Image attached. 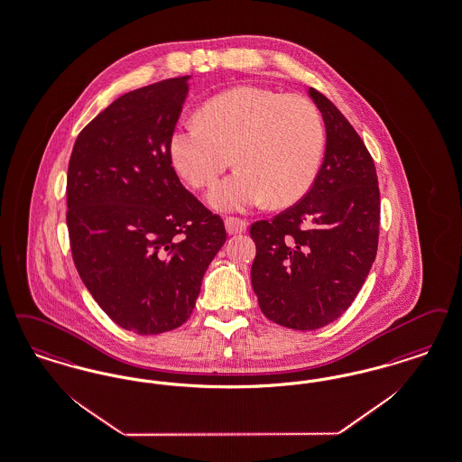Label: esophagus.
Returning a JSON list of instances; mask_svg holds the SVG:
<instances>
[{
  "label": "esophagus",
  "mask_w": 462,
  "mask_h": 462,
  "mask_svg": "<svg viewBox=\"0 0 462 462\" xmlns=\"http://www.w3.org/2000/svg\"><path fill=\"white\" fill-rule=\"evenodd\" d=\"M247 225L249 223L245 220H240V218H234V217H226L225 218V228L230 236H236V234H242L247 230Z\"/></svg>",
  "instance_id": "34e87169"
}]
</instances>
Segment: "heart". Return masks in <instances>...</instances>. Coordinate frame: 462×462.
Wrapping results in <instances>:
<instances>
[{"instance_id": "1", "label": "heart", "mask_w": 462, "mask_h": 462, "mask_svg": "<svg viewBox=\"0 0 462 462\" xmlns=\"http://www.w3.org/2000/svg\"><path fill=\"white\" fill-rule=\"evenodd\" d=\"M323 149V120L308 97L254 86L215 96L170 135L171 163L194 189L213 184L236 154L239 170L208 194L220 211L296 204L313 185Z\"/></svg>"}]
</instances>
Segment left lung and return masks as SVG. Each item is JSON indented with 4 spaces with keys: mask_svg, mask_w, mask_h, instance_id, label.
I'll list each match as a JSON object with an SVG mask.
<instances>
[{
    "mask_svg": "<svg viewBox=\"0 0 462 462\" xmlns=\"http://www.w3.org/2000/svg\"><path fill=\"white\" fill-rule=\"evenodd\" d=\"M327 146L311 189L272 220L251 225V282L263 314L292 330H316L349 308L378 249L380 190L374 162L332 101L310 89Z\"/></svg>",
    "mask_w": 462,
    "mask_h": 462,
    "instance_id": "8db88e82",
    "label": "left lung"
}]
</instances>
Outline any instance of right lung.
I'll use <instances>...</instances> for the list:
<instances>
[{
    "instance_id": "add662e5",
    "label": "right lung",
    "mask_w": 462,
    "mask_h": 462,
    "mask_svg": "<svg viewBox=\"0 0 462 462\" xmlns=\"http://www.w3.org/2000/svg\"><path fill=\"white\" fill-rule=\"evenodd\" d=\"M189 75L115 99L75 141L67 225L75 268L122 328L158 335L189 319L226 232L180 184L170 135Z\"/></svg>"
}]
</instances>
